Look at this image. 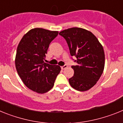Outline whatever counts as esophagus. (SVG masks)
I'll return each mask as SVG.
<instances>
[{"label":"esophagus","instance_id":"obj_1","mask_svg":"<svg viewBox=\"0 0 123 123\" xmlns=\"http://www.w3.org/2000/svg\"><path fill=\"white\" fill-rule=\"evenodd\" d=\"M67 67H68V66H67V65H63V66H62V67H61V68H62V69H66V68H67Z\"/></svg>","mask_w":123,"mask_h":123}]
</instances>
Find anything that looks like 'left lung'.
<instances>
[{
    "label": "left lung",
    "mask_w": 123,
    "mask_h": 123,
    "mask_svg": "<svg viewBox=\"0 0 123 123\" xmlns=\"http://www.w3.org/2000/svg\"><path fill=\"white\" fill-rule=\"evenodd\" d=\"M66 40L69 52L76 65H72L74 75L69 84L79 91L94 86L100 78L105 66L103 47L91 32L80 28H71L59 33Z\"/></svg>",
    "instance_id": "left-lung-1"
}]
</instances>
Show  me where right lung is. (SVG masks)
I'll return each instance as SVG.
<instances>
[{"instance_id":"right-lung-1","label":"right lung","mask_w":123,"mask_h":123,"mask_svg":"<svg viewBox=\"0 0 123 123\" xmlns=\"http://www.w3.org/2000/svg\"><path fill=\"white\" fill-rule=\"evenodd\" d=\"M58 34L42 28L31 29L17 47L15 66L18 75L27 87L37 93L50 90L60 72L58 65L44 62L50 44Z\"/></svg>"}]
</instances>
